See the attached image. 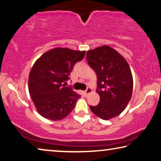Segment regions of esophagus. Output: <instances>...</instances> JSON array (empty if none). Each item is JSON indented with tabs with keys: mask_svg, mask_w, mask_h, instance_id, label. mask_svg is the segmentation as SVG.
Here are the masks:
<instances>
[{
	"mask_svg": "<svg viewBox=\"0 0 161 161\" xmlns=\"http://www.w3.org/2000/svg\"><path fill=\"white\" fill-rule=\"evenodd\" d=\"M92 92V89L91 88H87V89L85 91H84V93H85V95H88L89 93H91V92Z\"/></svg>",
	"mask_w": 161,
	"mask_h": 161,
	"instance_id": "1",
	"label": "esophagus"
}]
</instances>
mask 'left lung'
Segmentation results:
<instances>
[{"instance_id": "1", "label": "left lung", "mask_w": 161, "mask_h": 161, "mask_svg": "<svg viewBox=\"0 0 161 161\" xmlns=\"http://www.w3.org/2000/svg\"><path fill=\"white\" fill-rule=\"evenodd\" d=\"M86 60L97 75V92L100 97L93 113L104 120L115 117L125 110L133 90L131 69L125 58L108 46L87 52Z\"/></svg>"}]
</instances>
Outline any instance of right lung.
Masks as SVG:
<instances>
[{
  "mask_svg": "<svg viewBox=\"0 0 161 161\" xmlns=\"http://www.w3.org/2000/svg\"><path fill=\"white\" fill-rule=\"evenodd\" d=\"M85 54V51L55 48L42 54L33 65L28 88L36 110L42 117L61 120L74 109L80 95L65 84L75 64Z\"/></svg>",
  "mask_w": 161,
  "mask_h": 161,
  "instance_id": "add662e5",
  "label": "right lung"
}]
</instances>
